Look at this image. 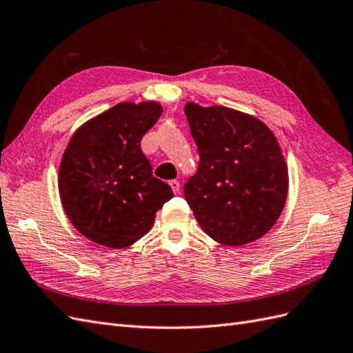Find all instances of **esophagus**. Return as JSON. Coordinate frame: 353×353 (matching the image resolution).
Wrapping results in <instances>:
<instances>
[{
    "instance_id": "1",
    "label": "esophagus",
    "mask_w": 353,
    "mask_h": 353,
    "mask_svg": "<svg viewBox=\"0 0 353 353\" xmlns=\"http://www.w3.org/2000/svg\"><path fill=\"white\" fill-rule=\"evenodd\" d=\"M169 185H170V188H172V191H174V193H179V188H181V184H179V181H176V179H172V181H169Z\"/></svg>"
}]
</instances>
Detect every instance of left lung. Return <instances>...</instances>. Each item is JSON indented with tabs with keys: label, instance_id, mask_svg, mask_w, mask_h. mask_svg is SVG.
<instances>
[{
	"label": "left lung",
	"instance_id": "8db88e82",
	"mask_svg": "<svg viewBox=\"0 0 353 353\" xmlns=\"http://www.w3.org/2000/svg\"><path fill=\"white\" fill-rule=\"evenodd\" d=\"M184 112L200 156L184 194L199 225L223 245L263 237L288 193V168L276 137L258 117L223 105L188 101Z\"/></svg>",
	"mask_w": 353,
	"mask_h": 353
}]
</instances>
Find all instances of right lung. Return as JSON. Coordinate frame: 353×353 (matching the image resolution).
<instances>
[{
  "mask_svg": "<svg viewBox=\"0 0 353 353\" xmlns=\"http://www.w3.org/2000/svg\"><path fill=\"white\" fill-rule=\"evenodd\" d=\"M162 112L157 101H125L73 132L59 168V194L83 237L110 249L132 245L174 197L170 187L153 176L140 144Z\"/></svg>",
  "mask_w": 353,
  "mask_h": 353,
  "instance_id": "right-lung-1",
  "label": "right lung"
}]
</instances>
